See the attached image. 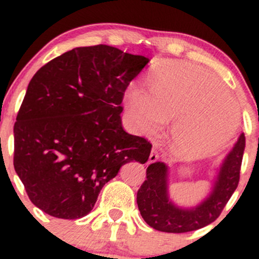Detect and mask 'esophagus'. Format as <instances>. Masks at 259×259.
I'll return each mask as SVG.
<instances>
[{
	"label": "esophagus",
	"instance_id": "1",
	"mask_svg": "<svg viewBox=\"0 0 259 259\" xmlns=\"http://www.w3.org/2000/svg\"><path fill=\"white\" fill-rule=\"evenodd\" d=\"M159 159V155H158V153H156L155 150H151V153H150V155H149V160H148V163H154V161H156Z\"/></svg>",
	"mask_w": 259,
	"mask_h": 259
}]
</instances>
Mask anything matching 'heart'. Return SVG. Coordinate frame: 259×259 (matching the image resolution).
Segmentation results:
<instances>
[{
  "label": "heart",
  "instance_id": "obj_1",
  "mask_svg": "<svg viewBox=\"0 0 259 259\" xmlns=\"http://www.w3.org/2000/svg\"><path fill=\"white\" fill-rule=\"evenodd\" d=\"M125 113L135 130L160 132L168 120L171 144L190 158L210 155L233 138L241 120L237 101L214 74L192 62H173L156 72L150 91L133 85Z\"/></svg>",
  "mask_w": 259,
  "mask_h": 259
}]
</instances>
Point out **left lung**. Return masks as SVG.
Here are the masks:
<instances>
[{
	"mask_svg": "<svg viewBox=\"0 0 259 259\" xmlns=\"http://www.w3.org/2000/svg\"><path fill=\"white\" fill-rule=\"evenodd\" d=\"M244 148L245 138L241 133L233 148L215 169L207 194L188 207L170 198L168 164L151 163L146 169V180L137 195L138 208L146 224L166 233H185L215 221L238 187Z\"/></svg>",
	"mask_w": 259,
	"mask_h": 259,
	"instance_id": "obj_1",
	"label": "left lung"
}]
</instances>
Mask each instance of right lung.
<instances>
[{"mask_svg":"<svg viewBox=\"0 0 259 259\" xmlns=\"http://www.w3.org/2000/svg\"><path fill=\"white\" fill-rule=\"evenodd\" d=\"M150 60L108 45L76 48L41 67L14 127V166L31 202L79 219L124 164H144L151 144L127 134L121 101Z\"/></svg>","mask_w":259,"mask_h":259,"instance_id":"obj_1","label":"right lung"}]
</instances>
